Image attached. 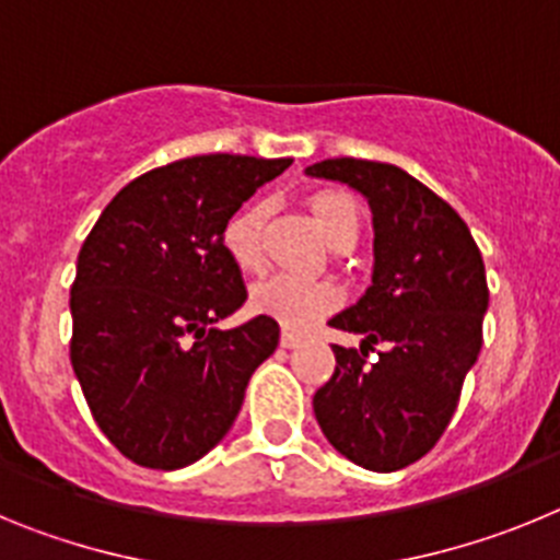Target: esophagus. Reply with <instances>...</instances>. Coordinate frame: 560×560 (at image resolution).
<instances>
[{"instance_id":"esophagus-1","label":"esophagus","mask_w":560,"mask_h":560,"mask_svg":"<svg viewBox=\"0 0 560 560\" xmlns=\"http://www.w3.org/2000/svg\"><path fill=\"white\" fill-rule=\"evenodd\" d=\"M280 345H283L285 350H294L303 345V336H296L294 330H283V334H280Z\"/></svg>"}]
</instances>
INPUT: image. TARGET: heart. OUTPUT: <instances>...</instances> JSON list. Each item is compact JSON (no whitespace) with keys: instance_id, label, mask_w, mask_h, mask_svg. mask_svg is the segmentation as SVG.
Instances as JSON below:
<instances>
[{"instance_id":"b5f03b06","label":"heart","mask_w":560,"mask_h":560,"mask_svg":"<svg viewBox=\"0 0 560 560\" xmlns=\"http://www.w3.org/2000/svg\"><path fill=\"white\" fill-rule=\"evenodd\" d=\"M311 210L330 244L359 232V207L345 192H319L311 199ZM264 219L266 207L252 201L232 215L224 230L226 255L244 271H257L264 266ZM339 285L330 280L280 271L252 289V308L283 323L285 328H311L339 305Z\"/></svg>"}]
</instances>
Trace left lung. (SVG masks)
<instances>
[{
    "instance_id": "1",
    "label": "left lung",
    "mask_w": 560,
    "mask_h": 560,
    "mask_svg": "<svg viewBox=\"0 0 560 560\" xmlns=\"http://www.w3.org/2000/svg\"><path fill=\"white\" fill-rule=\"evenodd\" d=\"M305 173L361 192L375 235L370 289L330 319L364 336L361 355L334 345L336 370L314 395L316 423L350 463L398 471L446 432L477 364L488 311L482 255L457 212L398 165L345 156ZM373 343L385 350L368 365Z\"/></svg>"
}]
</instances>
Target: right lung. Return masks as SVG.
<instances>
[{
    "mask_svg": "<svg viewBox=\"0 0 560 560\" xmlns=\"http://www.w3.org/2000/svg\"><path fill=\"white\" fill-rule=\"evenodd\" d=\"M289 165L232 153L171 162L122 187L83 241L69 359L97 427L137 465L176 471L219 446L277 350L271 316L215 323L246 303L226 224Z\"/></svg>",
    "mask_w": 560,
    "mask_h": 560,
    "instance_id": "obj_1",
    "label": "right lung"
}]
</instances>
